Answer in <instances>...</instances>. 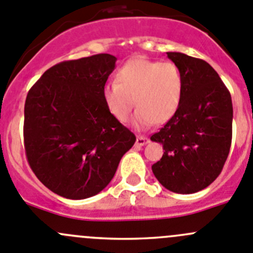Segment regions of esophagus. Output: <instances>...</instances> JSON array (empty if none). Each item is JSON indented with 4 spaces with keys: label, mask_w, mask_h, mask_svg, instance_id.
I'll use <instances>...</instances> for the list:
<instances>
[{
    "label": "esophagus",
    "mask_w": 253,
    "mask_h": 253,
    "mask_svg": "<svg viewBox=\"0 0 253 253\" xmlns=\"http://www.w3.org/2000/svg\"><path fill=\"white\" fill-rule=\"evenodd\" d=\"M147 142L148 138L145 136H137V138H136V145L137 146H145Z\"/></svg>",
    "instance_id": "obj_1"
}]
</instances>
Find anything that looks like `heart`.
Wrapping results in <instances>:
<instances>
[{"instance_id":"b5f03b06","label":"heart","mask_w":253,"mask_h":253,"mask_svg":"<svg viewBox=\"0 0 253 253\" xmlns=\"http://www.w3.org/2000/svg\"><path fill=\"white\" fill-rule=\"evenodd\" d=\"M183 77L172 62L136 58L125 63L116 73V84L102 89L106 108L119 122L128 121L133 108L136 128H146L156 122L165 124L177 112L182 101Z\"/></svg>"}]
</instances>
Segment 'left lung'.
<instances>
[{"label":"left lung","mask_w":253,"mask_h":253,"mask_svg":"<svg viewBox=\"0 0 253 253\" xmlns=\"http://www.w3.org/2000/svg\"><path fill=\"white\" fill-rule=\"evenodd\" d=\"M180 68L183 94L174 116L151 136L164 146L152 166L159 182L176 193H195L221 173L232 141L233 108L230 91L218 73L201 58L167 52Z\"/></svg>","instance_id":"1"}]
</instances>
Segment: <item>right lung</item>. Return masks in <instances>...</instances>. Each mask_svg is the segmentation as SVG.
<instances>
[{
    "label": "right lung",
    "instance_id": "obj_1",
    "mask_svg": "<svg viewBox=\"0 0 253 253\" xmlns=\"http://www.w3.org/2000/svg\"><path fill=\"white\" fill-rule=\"evenodd\" d=\"M117 58L100 53L52 66L25 102L28 165L52 192L71 200L97 195L136 136L106 108L102 89Z\"/></svg>",
    "mask_w": 253,
    "mask_h": 253
}]
</instances>
